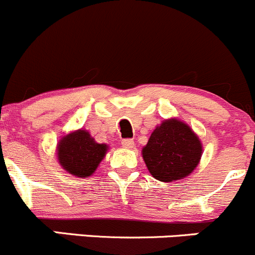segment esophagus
Segmentation results:
<instances>
[{
    "mask_svg": "<svg viewBox=\"0 0 255 255\" xmlns=\"http://www.w3.org/2000/svg\"><path fill=\"white\" fill-rule=\"evenodd\" d=\"M122 145L125 146V148H133V145H134V142H133V139H130V138H126V139H122Z\"/></svg>",
    "mask_w": 255,
    "mask_h": 255,
    "instance_id": "esophagus-1",
    "label": "esophagus"
}]
</instances>
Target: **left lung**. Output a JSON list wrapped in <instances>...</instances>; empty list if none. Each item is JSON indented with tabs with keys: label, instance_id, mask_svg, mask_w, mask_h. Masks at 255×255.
<instances>
[{
	"label": "left lung",
	"instance_id": "8db88e82",
	"mask_svg": "<svg viewBox=\"0 0 255 255\" xmlns=\"http://www.w3.org/2000/svg\"><path fill=\"white\" fill-rule=\"evenodd\" d=\"M143 159L156 180L182 179L199 164L202 145L191 128L177 120L164 121L144 146Z\"/></svg>",
	"mask_w": 255,
	"mask_h": 255
}]
</instances>
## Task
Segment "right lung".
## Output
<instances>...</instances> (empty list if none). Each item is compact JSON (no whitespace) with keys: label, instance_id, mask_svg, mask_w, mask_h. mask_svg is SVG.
<instances>
[{"label":"right lung","instance_id":"obj_1","mask_svg":"<svg viewBox=\"0 0 255 255\" xmlns=\"http://www.w3.org/2000/svg\"><path fill=\"white\" fill-rule=\"evenodd\" d=\"M107 151L106 144H99L86 130H76L64 137L58 145L60 165L70 174L87 177L94 174Z\"/></svg>","mask_w":255,"mask_h":255}]
</instances>
